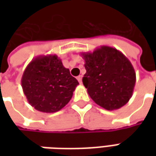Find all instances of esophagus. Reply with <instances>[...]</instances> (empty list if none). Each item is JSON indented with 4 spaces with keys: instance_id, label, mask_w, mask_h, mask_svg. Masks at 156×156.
<instances>
[{
    "instance_id": "esophagus-1",
    "label": "esophagus",
    "mask_w": 156,
    "mask_h": 156,
    "mask_svg": "<svg viewBox=\"0 0 156 156\" xmlns=\"http://www.w3.org/2000/svg\"><path fill=\"white\" fill-rule=\"evenodd\" d=\"M82 78H83V76H82V75H79V76H78V78H77L78 81L79 82V83H82Z\"/></svg>"
}]
</instances>
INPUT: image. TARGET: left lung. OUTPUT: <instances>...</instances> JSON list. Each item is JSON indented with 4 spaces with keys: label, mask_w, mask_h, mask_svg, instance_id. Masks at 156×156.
<instances>
[{
    "label": "left lung",
    "mask_w": 156,
    "mask_h": 156,
    "mask_svg": "<svg viewBox=\"0 0 156 156\" xmlns=\"http://www.w3.org/2000/svg\"><path fill=\"white\" fill-rule=\"evenodd\" d=\"M86 73L83 83L90 98L107 110L119 109L133 94L136 75L129 60L116 48L101 46L82 52Z\"/></svg>",
    "instance_id": "left-lung-1"
}]
</instances>
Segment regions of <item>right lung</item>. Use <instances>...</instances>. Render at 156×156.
Listing matches in <instances>:
<instances>
[{
	"instance_id": "obj_1",
	"label": "right lung",
	"mask_w": 156,
	"mask_h": 156,
	"mask_svg": "<svg viewBox=\"0 0 156 156\" xmlns=\"http://www.w3.org/2000/svg\"><path fill=\"white\" fill-rule=\"evenodd\" d=\"M27 101L37 110L54 113L68 105L78 85L57 55L38 56L27 65L22 78Z\"/></svg>"
}]
</instances>
